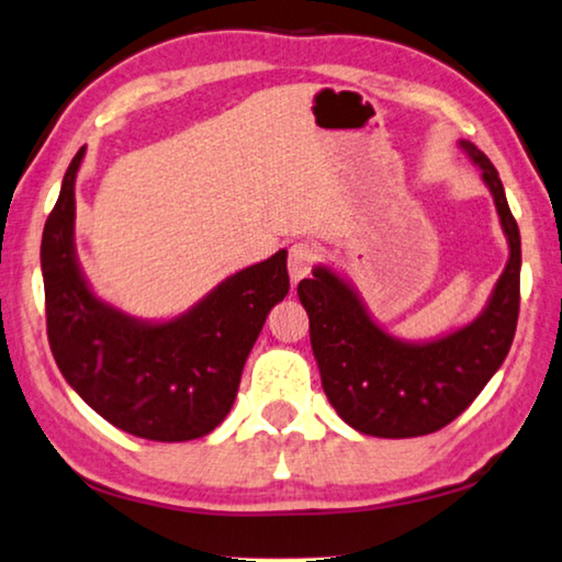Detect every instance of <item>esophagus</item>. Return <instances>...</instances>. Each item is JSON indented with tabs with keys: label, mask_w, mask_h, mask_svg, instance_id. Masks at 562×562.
Here are the masks:
<instances>
[{
	"label": "esophagus",
	"mask_w": 562,
	"mask_h": 562,
	"mask_svg": "<svg viewBox=\"0 0 562 562\" xmlns=\"http://www.w3.org/2000/svg\"><path fill=\"white\" fill-rule=\"evenodd\" d=\"M315 262H318V247H315V244H311V241L292 244L290 259H288V270H290L292 284L305 280L315 267Z\"/></svg>",
	"instance_id": "1"
}]
</instances>
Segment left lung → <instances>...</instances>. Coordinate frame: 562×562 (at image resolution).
<instances>
[{"label": "left lung", "instance_id": "8db88e82", "mask_svg": "<svg viewBox=\"0 0 562 562\" xmlns=\"http://www.w3.org/2000/svg\"><path fill=\"white\" fill-rule=\"evenodd\" d=\"M458 147L494 195L509 259L479 318L432 341H402L371 318L359 292L326 265L297 284L311 318L323 392L344 423L374 438H417L453 423L507 359L519 315V228L499 172L469 139Z\"/></svg>", "mask_w": 562, "mask_h": 562}]
</instances>
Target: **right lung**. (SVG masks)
Wrapping results in <instances>:
<instances>
[{"mask_svg": "<svg viewBox=\"0 0 562 562\" xmlns=\"http://www.w3.org/2000/svg\"><path fill=\"white\" fill-rule=\"evenodd\" d=\"M70 160L45 221L41 267L47 341L86 405L130 436L180 442L224 423L267 315L290 290L288 251L239 270L170 321H142L93 295L76 257Z\"/></svg>", "mask_w": 562, "mask_h": 562, "instance_id": "right-lung-1", "label": "right lung"}]
</instances>
